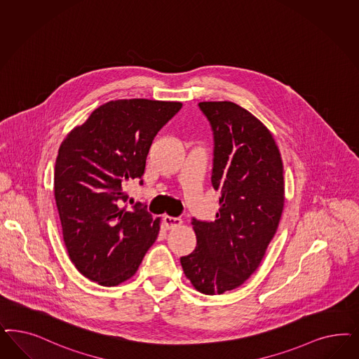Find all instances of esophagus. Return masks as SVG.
<instances>
[{"instance_id": "34e87169", "label": "esophagus", "mask_w": 359, "mask_h": 359, "mask_svg": "<svg viewBox=\"0 0 359 359\" xmlns=\"http://www.w3.org/2000/svg\"><path fill=\"white\" fill-rule=\"evenodd\" d=\"M163 224L168 230L174 229V227H178L182 224V219L181 218H175V217H170V215H165L163 217Z\"/></svg>"}]
</instances>
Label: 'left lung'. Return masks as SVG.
Here are the masks:
<instances>
[{"label":"left lung","instance_id":"left-lung-1","mask_svg":"<svg viewBox=\"0 0 359 359\" xmlns=\"http://www.w3.org/2000/svg\"><path fill=\"white\" fill-rule=\"evenodd\" d=\"M214 132L211 182L220 193L214 222L193 219L197 247L181 257L193 287L222 294L260 266L284 210V169L269 129L232 102H202Z\"/></svg>","mask_w":359,"mask_h":359}]
</instances>
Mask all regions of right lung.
<instances>
[{
  "instance_id": "1",
  "label": "right lung",
  "mask_w": 359,
  "mask_h": 359,
  "mask_svg": "<svg viewBox=\"0 0 359 359\" xmlns=\"http://www.w3.org/2000/svg\"><path fill=\"white\" fill-rule=\"evenodd\" d=\"M182 107L148 99L111 100L96 108L60 144L54 196L69 259L104 287L132 278L156 242L160 218L128 201L132 180L142 185L151 141Z\"/></svg>"
}]
</instances>
